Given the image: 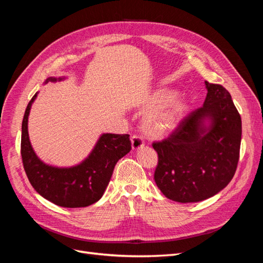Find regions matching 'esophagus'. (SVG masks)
Segmentation results:
<instances>
[{
  "label": "esophagus",
  "mask_w": 263,
  "mask_h": 263,
  "mask_svg": "<svg viewBox=\"0 0 263 263\" xmlns=\"http://www.w3.org/2000/svg\"><path fill=\"white\" fill-rule=\"evenodd\" d=\"M130 140H132V147L134 150H138V149L142 148V146H144V140H142V138L140 136H137V135H134V136H132Z\"/></svg>",
  "instance_id": "34e87169"
}]
</instances>
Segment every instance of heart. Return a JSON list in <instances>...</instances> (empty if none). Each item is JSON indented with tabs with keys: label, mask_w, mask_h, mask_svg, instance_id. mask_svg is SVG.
Segmentation results:
<instances>
[{
	"label": "heart",
	"mask_w": 263,
	"mask_h": 263,
	"mask_svg": "<svg viewBox=\"0 0 263 263\" xmlns=\"http://www.w3.org/2000/svg\"><path fill=\"white\" fill-rule=\"evenodd\" d=\"M174 93L171 91H158L148 101L147 108L159 107L150 112L145 119V129L154 137H163L171 133L184 117L187 105L182 99H173Z\"/></svg>",
	"instance_id": "heart-1"
}]
</instances>
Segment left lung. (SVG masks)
<instances>
[{"instance_id": "left-lung-1", "label": "left lung", "mask_w": 263, "mask_h": 263, "mask_svg": "<svg viewBox=\"0 0 263 263\" xmlns=\"http://www.w3.org/2000/svg\"><path fill=\"white\" fill-rule=\"evenodd\" d=\"M205 85L203 106L183 118L168 138L153 142L158 154L156 184L179 203L217 194L234 178L239 160L240 115L224 86L208 81Z\"/></svg>"}]
</instances>
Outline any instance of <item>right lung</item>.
I'll use <instances>...</instances> for the list:
<instances>
[{"label": "right lung", "mask_w": 263, "mask_h": 263, "mask_svg": "<svg viewBox=\"0 0 263 263\" xmlns=\"http://www.w3.org/2000/svg\"><path fill=\"white\" fill-rule=\"evenodd\" d=\"M48 81L54 82L57 79L49 78ZM36 97L37 93L29 101L22 123L21 155L30 184L46 200L62 208L94 204L104 194L117 161L130 151L129 135L103 134L90 156L76 166L55 168L46 164L31 148L27 130L29 110Z\"/></svg>", "instance_id": "add662e5"}]
</instances>
